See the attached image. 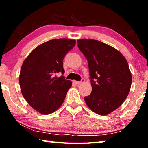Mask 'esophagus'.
Segmentation results:
<instances>
[{
    "label": "esophagus",
    "instance_id": "obj_1",
    "mask_svg": "<svg viewBox=\"0 0 148 148\" xmlns=\"http://www.w3.org/2000/svg\"><path fill=\"white\" fill-rule=\"evenodd\" d=\"M84 81H85V79H83V78H82V80H81V81H79V82H77V81H74V83L76 84H80L83 83V82H84Z\"/></svg>",
    "mask_w": 148,
    "mask_h": 148
}]
</instances>
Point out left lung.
Returning a JSON list of instances; mask_svg holds the SVG:
<instances>
[{
  "mask_svg": "<svg viewBox=\"0 0 148 148\" xmlns=\"http://www.w3.org/2000/svg\"><path fill=\"white\" fill-rule=\"evenodd\" d=\"M88 62L92 92L84 100L96 113L106 116L123 103L131 86L128 62L114 47L96 40H77Z\"/></svg>",
  "mask_w": 148,
  "mask_h": 148,
  "instance_id": "obj_1",
  "label": "left lung"
}]
</instances>
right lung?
Masks as SVG:
<instances>
[{
  "instance_id": "obj_1",
  "label": "right lung",
  "mask_w": 148,
  "mask_h": 148,
  "mask_svg": "<svg viewBox=\"0 0 148 148\" xmlns=\"http://www.w3.org/2000/svg\"><path fill=\"white\" fill-rule=\"evenodd\" d=\"M76 44L75 40L53 39L32 50L22 64L19 74L21 93L30 106L42 114L61 106L72 82L65 79L64 57Z\"/></svg>"
}]
</instances>
